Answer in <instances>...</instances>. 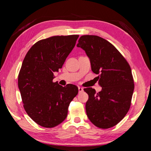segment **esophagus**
I'll list each match as a JSON object with an SVG mask.
<instances>
[{
	"label": "esophagus",
	"mask_w": 151,
	"mask_h": 151,
	"mask_svg": "<svg viewBox=\"0 0 151 151\" xmlns=\"http://www.w3.org/2000/svg\"><path fill=\"white\" fill-rule=\"evenodd\" d=\"M83 91V88L81 87V86H78V92L79 93H81V92Z\"/></svg>",
	"instance_id": "esophagus-1"
}]
</instances>
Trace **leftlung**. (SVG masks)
Instances as JSON below:
<instances>
[{
    "label": "left lung",
    "instance_id": "8db88e82",
    "mask_svg": "<svg viewBox=\"0 0 151 151\" xmlns=\"http://www.w3.org/2000/svg\"><path fill=\"white\" fill-rule=\"evenodd\" d=\"M78 42L77 47L85 50L90 58L92 71L98 75L102 87L99 93L91 87L84 88L88 95L86 114L96 127L111 128L131 107L134 88L131 66L114 45L99 36H81Z\"/></svg>",
    "mask_w": 151,
    "mask_h": 151
}]
</instances>
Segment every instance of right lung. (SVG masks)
<instances>
[{"label": "right lung", "mask_w": 151, "mask_h": 151, "mask_svg": "<svg viewBox=\"0 0 151 151\" xmlns=\"http://www.w3.org/2000/svg\"><path fill=\"white\" fill-rule=\"evenodd\" d=\"M79 35L54 36L32 46L22 62L18 86L24 109L36 123L53 128L65 121L70 102L78 94L76 85L53 82Z\"/></svg>", "instance_id": "obj_1"}]
</instances>
